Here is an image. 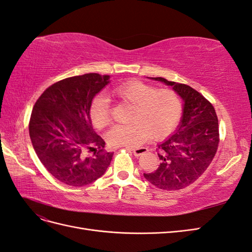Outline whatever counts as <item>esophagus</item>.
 I'll return each instance as SVG.
<instances>
[{"label": "esophagus", "mask_w": 252, "mask_h": 252, "mask_svg": "<svg viewBox=\"0 0 252 252\" xmlns=\"http://www.w3.org/2000/svg\"><path fill=\"white\" fill-rule=\"evenodd\" d=\"M148 152V148L147 147H138V148H133L132 149V153L135 156V157H140V156L144 155Z\"/></svg>", "instance_id": "1"}]
</instances>
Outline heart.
Returning <instances> with one entry per match:
<instances>
[{"instance_id": "heart-1", "label": "heart", "mask_w": 252, "mask_h": 252, "mask_svg": "<svg viewBox=\"0 0 252 252\" xmlns=\"http://www.w3.org/2000/svg\"><path fill=\"white\" fill-rule=\"evenodd\" d=\"M111 95L120 104L132 106L128 125L114 126L107 134V141L115 147H138L149 135L162 140L178 125L182 101L176 91L159 89L141 80H128L115 86ZM90 120L95 128L104 129L112 122L110 101L105 94H98L90 106Z\"/></svg>"}]
</instances>
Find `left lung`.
Here are the masks:
<instances>
[{
	"label": "left lung",
	"mask_w": 252,
	"mask_h": 252,
	"mask_svg": "<svg viewBox=\"0 0 252 252\" xmlns=\"http://www.w3.org/2000/svg\"><path fill=\"white\" fill-rule=\"evenodd\" d=\"M152 78L172 86L185 106L178 129L158 145V168L144 177L158 189L178 191L195 182L212 162L220 143L219 120L213 105L192 87Z\"/></svg>",
	"instance_id": "obj_1"
}]
</instances>
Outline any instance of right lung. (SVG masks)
Returning <instances> with one entry per match:
<instances>
[{
	"instance_id": "obj_1",
	"label": "right lung",
	"mask_w": 252,
	"mask_h": 252,
	"mask_svg": "<svg viewBox=\"0 0 252 252\" xmlns=\"http://www.w3.org/2000/svg\"><path fill=\"white\" fill-rule=\"evenodd\" d=\"M108 83L109 75L97 73L59 80L32 108L29 128L33 149L47 172L67 186L90 185L110 165L113 153L105 151L89 114L93 97Z\"/></svg>"
}]
</instances>
